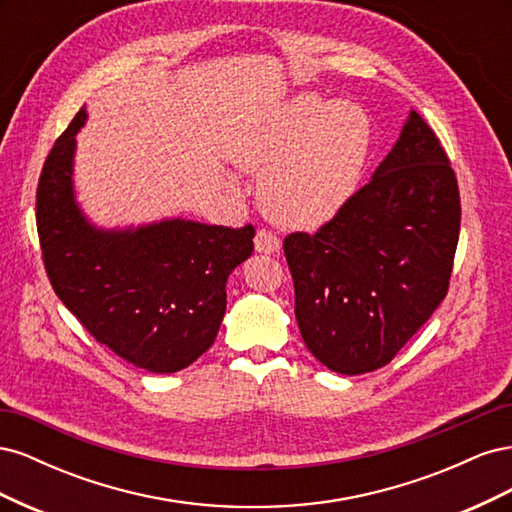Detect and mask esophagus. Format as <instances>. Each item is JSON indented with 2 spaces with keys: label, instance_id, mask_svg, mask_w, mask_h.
I'll list each match as a JSON object with an SVG mask.
<instances>
[{
  "label": "esophagus",
  "instance_id": "esophagus-1",
  "mask_svg": "<svg viewBox=\"0 0 512 512\" xmlns=\"http://www.w3.org/2000/svg\"><path fill=\"white\" fill-rule=\"evenodd\" d=\"M254 247L260 254H275V252H280L282 241L275 235V232H271L267 228H260L254 237Z\"/></svg>",
  "mask_w": 512,
  "mask_h": 512
}]
</instances>
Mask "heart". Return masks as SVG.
<instances>
[{
    "label": "heart",
    "mask_w": 512,
    "mask_h": 512,
    "mask_svg": "<svg viewBox=\"0 0 512 512\" xmlns=\"http://www.w3.org/2000/svg\"><path fill=\"white\" fill-rule=\"evenodd\" d=\"M369 151L361 108L299 96L239 151L247 170H265L260 203L277 224L316 228L354 194Z\"/></svg>",
    "instance_id": "obj_1"
}]
</instances>
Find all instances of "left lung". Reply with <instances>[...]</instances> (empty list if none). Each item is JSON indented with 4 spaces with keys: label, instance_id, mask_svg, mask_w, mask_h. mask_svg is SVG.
I'll return each mask as SVG.
<instances>
[{
    "label": "left lung",
    "instance_id": "1",
    "mask_svg": "<svg viewBox=\"0 0 512 512\" xmlns=\"http://www.w3.org/2000/svg\"><path fill=\"white\" fill-rule=\"evenodd\" d=\"M461 200L455 170L416 111L374 177L284 254L307 350L337 374L391 363L451 284Z\"/></svg>",
    "mask_w": 512,
    "mask_h": 512
}]
</instances>
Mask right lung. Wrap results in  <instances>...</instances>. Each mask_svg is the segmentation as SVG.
Instances as JSON below:
<instances>
[{
	"label": "right lung",
	"instance_id": "obj_1",
	"mask_svg": "<svg viewBox=\"0 0 512 512\" xmlns=\"http://www.w3.org/2000/svg\"><path fill=\"white\" fill-rule=\"evenodd\" d=\"M72 119L44 160L36 226L46 275L98 344L153 374H173L207 352L226 312V280L254 252V226L170 220L104 232L72 196Z\"/></svg>",
	"mask_w": 512,
	"mask_h": 512
}]
</instances>
